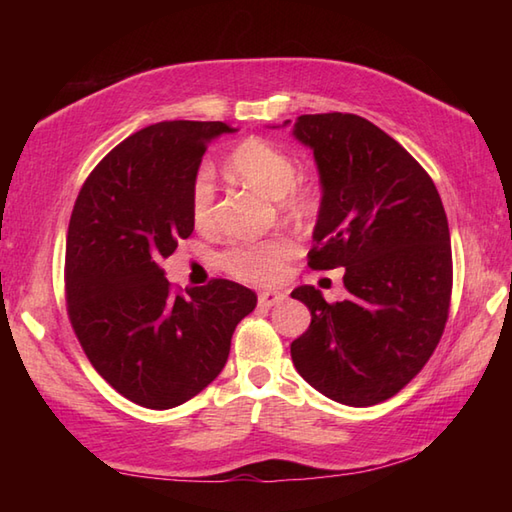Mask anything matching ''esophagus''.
Wrapping results in <instances>:
<instances>
[{"mask_svg":"<svg viewBox=\"0 0 512 512\" xmlns=\"http://www.w3.org/2000/svg\"><path fill=\"white\" fill-rule=\"evenodd\" d=\"M284 292H277V290H266V292H259V308H273L277 303L284 301Z\"/></svg>","mask_w":512,"mask_h":512,"instance_id":"34e87169","label":"esophagus"}]
</instances>
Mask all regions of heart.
<instances>
[{"mask_svg":"<svg viewBox=\"0 0 512 512\" xmlns=\"http://www.w3.org/2000/svg\"><path fill=\"white\" fill-rule=\"evenodd\" d=\"M226 169L233 178L244 182L246 187L259 191L266 198L279 202V209L290 220H308L314 213V200L310 191L297 187L295 160L284 154L279 147L259 138H248L228 156ZM191 215L198 228L213 224V182L202 171L193 184ZM292 244L286 237H270L264 242L235 244L222 253L220 264L233 277L250 281V284H273L281 275Z\"/></svg>","mask_w":512,"mask_h":512,"instance_id":"obj_1","label":"heart"}]
</instances>
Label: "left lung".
I'll use <instances>...</instances> for the list:
<instances>
[{"label": "left lung", "instance_id": "8db88e82", "mask_svg": "<svg viewBox=\"0 0 512 512\" xmlns=\"http://www.w3.org/2000/svg\"><path fill=\"white\" fill-rule=\"evenodd\" d=\"M290 121L270 129L288 127ZM321 182L310 268H345L350 297L292 290L312 321L290 354L336 402L369 407L405 387L436 350L449 317L451 235L436 184L405 147L356 114H303L292 125Z\"/></svg>", "mask_w": 512, "mask_h": 512}]
</instances>
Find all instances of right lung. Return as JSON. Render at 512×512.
Masks as SVG:
<instances>
[{
  "mask_svg": "<svg viewBox=\"0 0 512 512\" xmlns=\"http://www.w3.org/2000/svg\"><path fill=\"white\" fill-rule=\"evenodd\" d=\"M237 129L169 121L107 154L76 198L65 239L72 328L107 383L140 407L171 409L211 385L257 295L235 281L173 295L162 259L193 233L202 156Z\"/></svg>",
  "mask_w": 512,
  "mask_h": 512,
  "instance_id": "obj_1",
  "label": "right lung"
}]
</instances>
